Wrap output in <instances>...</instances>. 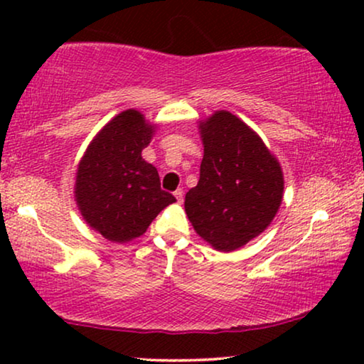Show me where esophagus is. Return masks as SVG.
<instances>
[{"mask_svg": "<svg viewBox=\"0 0 364 364\" xmlns=\"http://www.w3.org/2000/svg\"><path fill=\"white\" fill-rule=\"evenodd\" d=\"M173 196H176V198H177V202H178V203H181V202L183 200V191H182V188H177V191L173 192Z\"/></svg>", "mask_w": 364, "mask_h": 364, "instance_id": "1", "label": "esophagus"}]
</instances>
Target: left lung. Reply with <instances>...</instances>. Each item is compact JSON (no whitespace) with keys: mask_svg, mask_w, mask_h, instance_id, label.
Segmentation results:
<instances>
[{"mask_svg":"<svg viewBox=\"0 0 364 364\" xmlns=\"http://www.w3.org/2000/svg\"><path fill=\"white\" fill-rule=\"evenodd\" d=\"M200 134V178L187 192L186 212L203 240L232 252L270 225L282 203L283 173L262 139L230 112L213 114Z\"/></svg>","mask_w":364,"mask_h":364,"instance_id":"left-lung-1","label":"left lung"}]
</instances>
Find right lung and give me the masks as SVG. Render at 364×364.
Segmentation results:
<instances>
[{"mask_svg":"<svg viewBox=\"0 0 364 364\" xmlns=\"http://www.w3.org/2000/svg\"><path fill=\"white\" fill-rule=\"evenodd\" d=\"M154 129L129 109L107 122L89 144L76 176V200L84 220L107 240L142 235L176 197L161 188L157 168L142 159Z\"/></svg>","mask_w":364,"mask_h":364,"instance_id":"right-lung-1","label":"right lung"}]
</instances>
